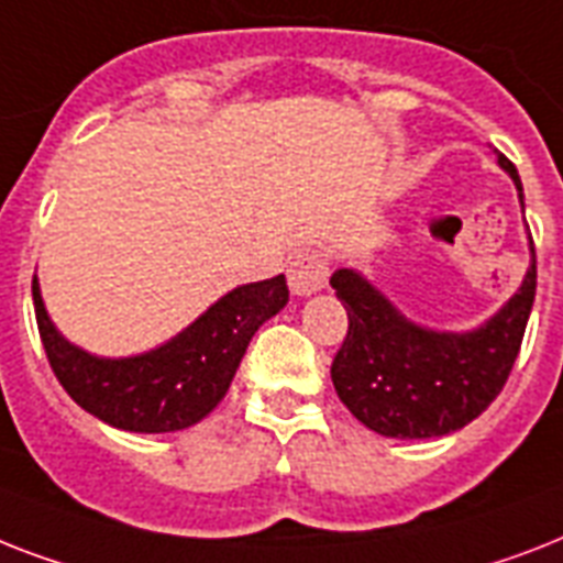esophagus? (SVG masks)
<instances>
[{
    "mask_svg": "<svg viewBox=\"0 0 563 563\" xmlns=\"http://www.w3.org/2000/svg\"><path fill=\"white\" fill-rule=\"evenodd\" d=\"M287 285L294 296H310L328 285V258L319 250H305L290 261Z\"/></svg>",
    "mask_w": 563,
    "mask_h": 563,
    "instance_id": "1",
    "label": "esophagus"
}]
</instances>
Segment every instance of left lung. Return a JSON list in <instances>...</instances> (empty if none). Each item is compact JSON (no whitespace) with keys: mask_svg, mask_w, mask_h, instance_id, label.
<instances>
[{"mask_svg":"<svg viewBox=\"0 0 563 563\" xmlns=\"http://www.w3.org/2000/svg\"><path fill=\"white\" fill-rule=\"evenodd\" d=\"M497 162L523 200L515 165L503 154ZM529 250L532 264L520 290L492 319L462 334L416 325L368 278L336 269L331 287L349 313V334L331 363V380L352 416L389 439H433L485 412L509 380L532 313V238Z\"/></svg>","mask_w":563,"mask_h":563,"instance_id":"8db88e82","label":"left lung"}]
</instances>
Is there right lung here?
Instances as JSON below:
<instances>
[{"label": "right lung", "instance_id": "add662e5", "mask_svg": "<svg viewBox=\"0 0 563 563\" xmlns=\"http://www.w3.org/2000/svg\"><path fill=\"white\" fill-rule=\"evenodd\" d=\"M46 357L71 401L103 424L130 433H174L206 418L227 395L246 345L287 305L285 276L229 290L159 349L133 357H96L54 328L31 282Z\"/></svg>", "mask_w": 563, "mask_h": 563}]
</instances>
